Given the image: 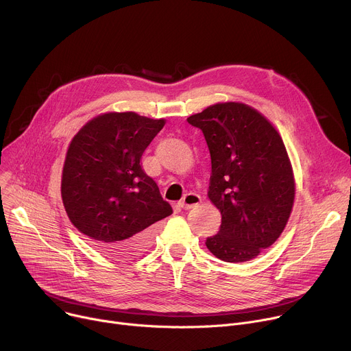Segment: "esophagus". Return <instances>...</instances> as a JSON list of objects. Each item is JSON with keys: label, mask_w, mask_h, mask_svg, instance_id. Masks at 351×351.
Returning <instances> with one entry per match:
<instances>
[{"label": "esophagus", "mask_w": 351, "mask_h": 351, "mask_svg": "<svg viewBox=\"0 0 351 351\" xmlns=\"http://www.w3.org/2000/svg\"><path fill=\"white\" fill-rule=\"evenodd\" d=\"M199 203H202V197L195 193H187L179 202V207H182L183 210H190V208L198 206Z\"/></svg>", "instance_id": "esophagus-1"}]
</instances>
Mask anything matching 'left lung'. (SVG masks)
I'll return each instance as SVG.
<instances>
[{"label":"left lung","mask_w":351,"mask_h":351,"mask_svg":"<svg viewBox=\"0 0 351 351\" xmlns=\"http://www.w3.org/2000/svg\"><path fill=\"white\" fill-rule=\"evenodd\" d=\"M202 129L211 156L208 198L222 215L207 248L226 263L256 258L282 234L295 183L275 126L243 103H218L187 118Z\"/></svg>","instance_id":"1"}]
</instances>
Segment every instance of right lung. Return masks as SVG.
<instances>
[{"instance_id":"add662e5","label":"right lung","mask_w":351,"mask_h":351,"mask_svg":"<svg viewBox=\"0 0 351 351\" xmlns=\"http://www.w3.org/2000/svg\"><path fill=\"white\" fill-rule=\"evenodd\" d=\"M165 119L107 112L72 138L62 169L61 195L73 226L114 258H132L149 247L154 223L172 207L141 168V156Z\"/></svg>"}]
</instances>
